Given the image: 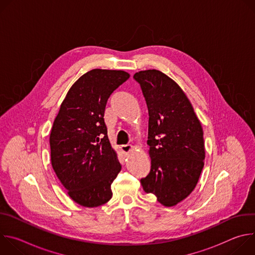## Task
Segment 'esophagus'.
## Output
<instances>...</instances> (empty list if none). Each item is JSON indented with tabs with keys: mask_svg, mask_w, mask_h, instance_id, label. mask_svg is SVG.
I'll use <instances>...</instances> for the list:
<instances>
[{
	"mask_svg": "<svg viewBox=\"0 0 255 255\" xmlns=\"http://www.w3.org/2000/svg\"><path fill=\"white\" fill-rule=\"evenodd\" d=\"M121 150L125 153V154H128L130 151L133 150V145L131 144H124L121 146Z\"/></svg>",
	"mask_w": 255,
	"mask_h": 255,
	"instance_id": "obj_1",
	"label": "esophagus"
}]
</instances>
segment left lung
I'll list each match as a JSON object with an SVG mask.
<instances>
[{
    "label": "left lung",
    "instance_id": "left-lung-1",
    "mask_svg": "<svg viewBox=\"0 0 255 255\" xmlns=\"http://www.w3.org/2000/svg\"><path fill=\"white\" fill-rule=\"evenodd\" d=\"M146 101L151 169L141 178L143 190L172 207L196 188L204 167L205 142L200 120L185 92L156 69L136 72Z\"/></svg>",
    "mask_w": 255,
    "mask_h": 255
}]
</instances>
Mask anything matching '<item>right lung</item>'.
<instances>
[{"label":"right lung","mask_w":255,"mask_h":255,"mask_svg":"<svg viewBox=\"0 0 255 255\" xmlns=\"http://www.w3.org/2000/svg\"><path fill=\"white\" fill-rule=\"evenodd\" d=\"M129 78L124 70L88 71L70 87L54 119L51 165L71 200L83 207H98L112 198L111 185L121 164L104 114L109 97Z\"/></svg>","instance_id":"1"}]
</instances>
